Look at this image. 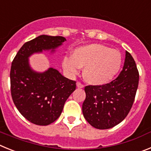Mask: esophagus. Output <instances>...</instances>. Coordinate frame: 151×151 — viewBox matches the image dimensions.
<instances>
[{"label":"esophagus","instance_id":"34e87169","mask_svg":"<svg viewBox=\"0 0 151 151\" xmlns=\"http://www.w3.org/2000/svg\"><path fill=\"white\" fill-rule=\"evenodd\" d=\"M77 88H80V89H82V88L84 87V86L83 85L82 83H81L80 82H77Z\"/></svg>","mask_w":151,"mask_h":151}]
</instances>
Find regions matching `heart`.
Wrapping results in <instances>:
<instances>
[{"mask_svg": "<svg viewBox=\"0 0 151 151\" xmlns=\"http://www.w3.org/2000/svg\"><path fill=\"white\" fill-rule=\"evenodd\" d=\"M121 65L120 52L99 43L77 47L73 51L72 57L65 56L62 61L63 68L70 75H76L80 68H84V80L94 86L111 82Z\"/></svg>", "mask_w": 151, "mask_h": 151, "instance_id": "b5f03b06", "label": "heart"}]
</instances>
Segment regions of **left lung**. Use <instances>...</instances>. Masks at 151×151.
<instances>
[{
  "label": "left lung",
  "mask_w": 151,
  "mask_h": 151,
  "mask_svg": "<svg viewBox=\"0 0 151 151\" xmlns=\"http://www.w3.org/2000/svg\"><path fill=\"white\" fill-rule=\"evenodd\" d=\"M139 74L135 60L126 51L124 65L119 76L102 86H87L83 114L94 128L108 129L126 117L135 100Z\"/></svg>",
  "instance_id": "obj_1"
}]
</instances>
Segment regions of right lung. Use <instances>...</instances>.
Returning a JSON list of instances; mask_svg holds the SVG:
<instances>
[{"label": "right lung", "mask_w": 151, "mask_h": 151, "mask_svg": "<svg viewBox=\"0 0 151 151\" xmlns=\"http://www.w3.org/2000/svg\"><path fill=\"white\" fill-rule=\"evenodd\" d=\"M65 40L64 37L40 35L26 42L12 62L13 101L20 114L34 124L47 126L55 121L68 98L75 90L76 82L53 68L36 71L30 65L29 57L43 51L54 53Z\"/></svg>", "instance_id": "obj_1"}]
</instances>
